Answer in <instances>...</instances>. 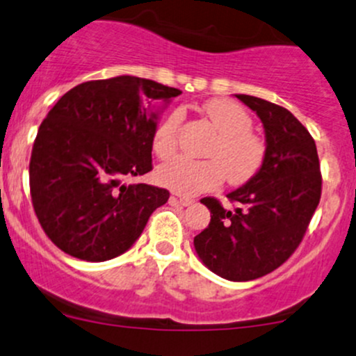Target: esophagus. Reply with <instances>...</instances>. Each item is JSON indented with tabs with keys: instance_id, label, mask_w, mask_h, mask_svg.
Returning <instances> with one entry per match:
<instances>
[{
	"instance_id": "34e87169",
	"label": "esophagus",
	"mask_w": 356,
	"mask_h": 356,
	"mask_svg": "<svg viewBox=\"0 0 356 356\" xmlns=\"http://www.w3.org/2000/svg\"><path fill=\"white\" fill-rule=\"evenodd\" d=\"M175 200H177L182 207H191V204L194 203V200H191V197H186V196H177Z\"/></svg>"
}]
</instances>
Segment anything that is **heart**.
I'll use <instances>...</instances> for the list:
<instances>
[{
    "label": "heart",
    "instance_id": "obj_1",
    "mask_svg": "<svg viewBox=\"0 0 356 356\" xmlns=\"http://www.w3.org/2000/svg\"><path fill=\"white\" fill-rule=\"evenodd\" d=\"M203 112L220 131L208 149V160L175 156L156 167L155 179L163 188L184 196L216 189L225 177L234 186L245 184L263 167L266 145L252 131V118L241 104L227 99H213ZM182 121L181 111H172L156 126L152 148L156 156L167 159L177 148V133Z\"/></svg>",
    "mask_w": 356,
    "mask_h": 356
}]
</instances>
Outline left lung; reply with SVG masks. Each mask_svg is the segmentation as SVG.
<instances>
[{
    "mask_svg": "<svg viewBox=\"0 0 356 356\" xmlns=\"http://www.w3.org/2000/svg\"><path fill=\"white\" fill-rule=\"evenodd\" d=\"M235 97L263 122L266 159L250 181L227 194L241 208L228 211L215 197L201 200L211 220L194 237V249L215 275L249 282L295 252L319 204L323 177L316 141L290 111L252 95Z\"/></svg>",
    "mask_w": 356,
    "mask_h": 356,
    "instance_id": "1",
    "label": "left lung"
}]
</instances>
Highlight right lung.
<instances>
[{
    "label": "right lung",
    "instance_id": "1",
    "mask_svg": "<svg viewBox=\"0 0 356 356\" xmlns=\"http://www.w3.org/2000/svg\"><path fill=\"white\" fill-rule=\"evenodd\" d=\"M181 90L147 78L76 85L40 124L30 156V196L47 237L78 259L102 263L129 249L168 191L124 184L152 170V140L163 107Z\"/></svg>",
    "mask_w": 356,
    "mask_h": 356
}]
</instances>
